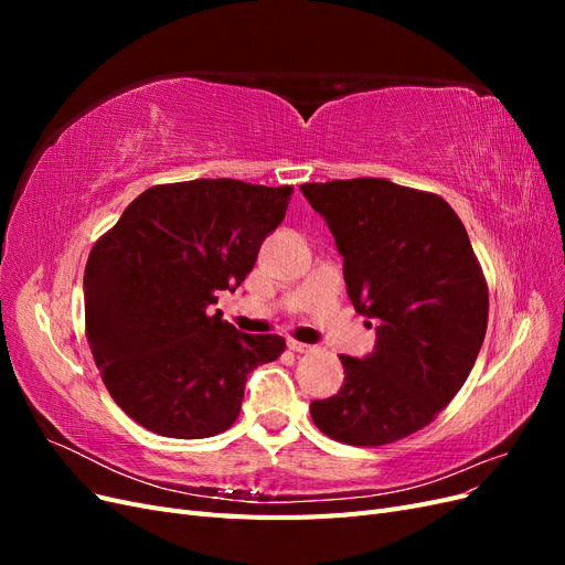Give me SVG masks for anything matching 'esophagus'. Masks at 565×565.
Wrapping results in <instances>:
<instances>
[{"label": "esophagus", "mask_w": 565, "mask_h": 565, "mask_svg": "<svg viewBox=\"0 0 565 565\" xmlns=\"http://www.w3.org/2000/svg\"><path fill=\"white\" fill-rule=\"evenodd\" d=\"M287 349L295 351V353H309V351H313L316 347L303 344V341H297V339H287Z\"/></svg>", "instance_id": "34e87169"}]
</instances>
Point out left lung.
<instances>
[{"instance_id": "left-lung-1", "label": "left lung", "mask_w": 565, "mask_h": 565, "mask_svg": "<svg viewBox=\"0 0 565 565\" xmlns=\"http://www.w3.org/2000/svg\"><path fill=\"white\" fill-rule=\"evenodd\" d=\"M344 256L355 311L377 322L365 358L339 355L344 384L311 403L347 446H386L424 429L467 382L488 328V285L450 204L386 179L303 183Z\"/></svg>"}]
</instances>
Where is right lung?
<instances>
[{
	"instance_id": "1",
	"label": "right lung",
	"mask_w": 565,
	"mask_h": 565,
	"mask_svg": "<svg viewBox=\"0 0 565 565\" xmlns=\"http://www.w3.org/2000/svg\"><path fill=\"white\" fill-rule=\"evenodd\" d=\"M292 188L235 179L152 185L94 245L84 320L113 401L148 431L210 438L241 415L247 374L285 351L212 313L247 278Z\"/></svg>"
}]
</instances>
